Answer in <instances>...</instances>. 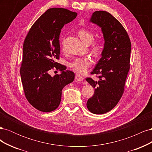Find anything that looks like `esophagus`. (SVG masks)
Wrapping results in <instances>:
<instances>
[{
    "mask_svg": "<svg viewBox=\"0 0 152 152\" xmlns=\"http://www.w3.org/2000/svg\"><path fill=\"white\" fill-rule=\"evenodd\" d=\"M75 79H76L77 81H79V82H82V81H83L84 78H83V77L81 76L80 75L77 74V75H75Z\"/></svg>",
    "mask_w": 152,
    "mask_h": 152,
    "instance_id": "esophagus-1",
    "label": "esophagus"
}]
</instances>
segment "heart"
I'll return each mask as SVG.
<instances>
[{"instance_id":"1","label":"heart","mask_w":152,"mask_h":152,"mask_svg":"<svg viewBox=\"0 0 152 152\" xmlns=\"http://www.w3.org/2000/svg\"><path fill=\"white\" fill-rule=\"evenodd\" d=\"M78 35L81 40L85 44H88L93 41L94 34L90 30L87 29H80L78 31ZM104 49L103 40L99 39L95 40L91 45L92 53L95 56H98L102 53ZM92 63V59L89 57L76 58L70 63V67L75 72L83 73Z\"/></svg>"}]
</instances>
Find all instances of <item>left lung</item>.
I'll list each match as a JSON object with an SVG mask.
<instances>
[{
	"label": "left lung",
	"mask_w": 152,
	"mask_h": 152,
	"mask_svg": "<svg viewBox=\"0 0 152 152\" xmlns=\"http://www.w3.org/2000/svg\"><path fill=\"white\" fill-rule=\"evenodd\" d=\"M89 21L102 28L104 43L102 58L91 72L99 75V79H86L94 88L87 107L91 113L103 114L112 110L122 97L130 68L131 44L126 30L110 13L95 11Z\"/></svg>",
	"instance_id": "obj_1"
}]
</instances>
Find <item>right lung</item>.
<instances>
[{
	"mask_svg": "<svg viewBox=\"0 0 152 152\" xmlns=\"http://www.w3.org/2000/svg\"><path fill=\"white\" fill-rule=\"evenodd\" d=\"M77 15L66 9H49L32 25L25 39L21 82L27 100L39 111L56 110L61 102L63 88L74 80L75 73L56 61L60 54L61 30ZM54 67L61 73L52 77L49 72Z\"/></svg>",
	"mask_w": 152,
	"mask_h": 152,
	"instance_id": "add662e5",
	"label": "right lung"
}]
</instances>
